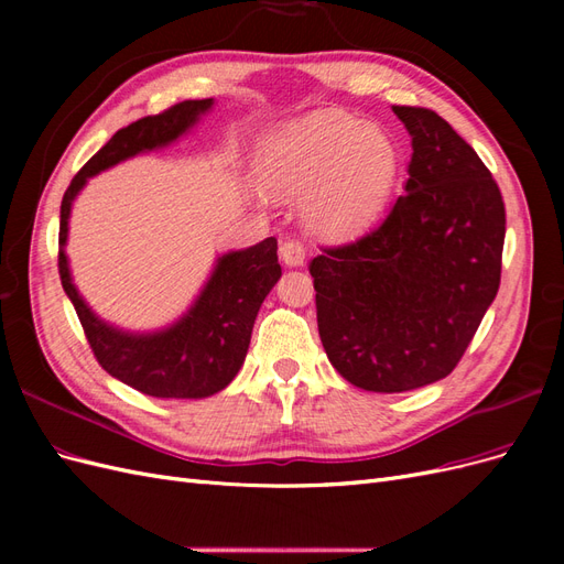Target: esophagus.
<instances>
[{"label": "esophagus", "mask_w": 564, "mask_h": 564, "mask_svg": "<svg viewBox=\"0 0 564 564\" xmlns=\"http://www.w3.org/2000/svg\"><path fill=\"white\" fill-rule=\"evenodd\" d=\"M280 256L286 265H303L305 261V247L299 240H286L280 247Z\"/></svg>", "instance_id": "1"}]
</instances>
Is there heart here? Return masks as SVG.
<instances>
[{
	"instance_id": "1",
	"label": "heart",
	"mask_w": 564,
	"mask_h": 564,
	"mask_svg": "<svg viewBox=\"0 0 564 564\" xmlns=\"http://www.w3.org/2000/svg\"><path fill=\"white\" fill-rule=\"evenodd\" d=\"M398 169V145L383 129L334 112L286 122L256 150V172L268 191L308 197V220L329 235L367 228L388 202Z\"/></svg>"
}]
</instances>
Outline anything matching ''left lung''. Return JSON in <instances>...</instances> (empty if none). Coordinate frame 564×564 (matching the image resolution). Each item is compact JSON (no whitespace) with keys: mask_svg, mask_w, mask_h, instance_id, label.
I'll return each mask as SVG.
<instances>
[{"mask_svg":"<svg viewBox=\"0 0 564 564\" xmlns=\"http://www.w3.org/2000/svg\"><path fill=\"white\" fill-rule=\"evenodd\" d=\"M392 112L414 150L404 193L371 232L308 265L329 362L373 392L452 373L499 292L506 237L501 191L477 152L429 108Z\"/></svg>","mask_w":564,"mask_h":564,"instance_id":"obj_1","label":"left lung"}]
</instances>
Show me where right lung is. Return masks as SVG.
<instances>
[{
    "label": "right lung",
    "mask_w": 564,
    "mask_h": 564,
    "mask_svg": "<svg viewBox=\"0 0 564 564\" xmlns=\"http://www.w3.org/2000/svg\"><path fill=\"white\" fill-rule=\"evenodd\" d=\"M212 106L214 98L183 100L160 115H148L119 129L79 169L61 202V284L75 305L94 357L110 377L152 398H209L235 379L249 350L253 319L259 315L263 299L282 275L278 240L268 237L249 249L224 253L193 308L176 324L152 334H129L98 319L75 289L65 256L67 220H70L73 199L87 178L139 152L176 141Z\"/></svg>",
    "instance_id": "obj_1"
}]
</instances>
